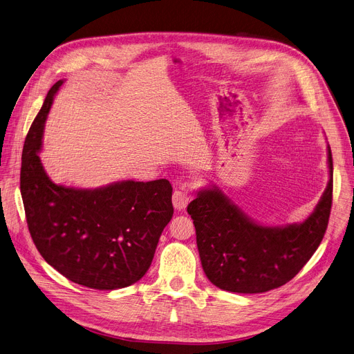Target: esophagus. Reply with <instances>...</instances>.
Listing matches in <instances>:
<instances>
[{
    "instance_id": "esophagus-1",
    "label": "esophagus",
    "mask_w": 354,
    "mask_h": 354,
    "mask_svg": "<svg viewBox=\"0 0 354 354\" xmlns=\"http://www.w3.org/2000/svg\"><path fill=\"white\" fill-rule=\"evenodd\" d=\"M189 201H191V196L185 189H175L172 195V202L176 210H183L187 206V203H189Z\"/></svg>"
}]
</instances>
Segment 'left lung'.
Returning a JSON list of instances; mask_svg holds the SVG:
<instances>
[{"mask_svg":"<svg viewBox=\"0 0 354 354\" xmlns=\"http://www.w3.org/2000/svg\"><path fill=\"white\" fill-rule=\"evenodd\" d=\"M328 182L315 210L300 223L263 226L250 219L218 186L196 192L187 205L194 219L201 262L222 290L263 293L283 286L309 262L330 216L333 159L327 147Z\"/></svg>","mask_w":354,"mask_h":354,"instance_id":"left-lung-1","label":"left lung"}]
</instances>
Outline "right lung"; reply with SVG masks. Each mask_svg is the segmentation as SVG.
<instances>
[{
  "mask_svg": "<svg viewBox=\"0 0 354 354\" xmlns=\"http://www.w3.org/2000/svg\"><path fill=\"white\" fill-rule=\"evenodd\" d=\"M58 81L46 93L22 149L21 195L31 238L45 262L74 283L115 290L148 272L174 215L172 185L121 180L95 189L54 183L39 151Z\"/></svg>",
  "mask_w": 354,
  "mask_h": 354,
  "instance_id": "right-lung-1",
  "label": "right lung"
}]
</instances>
